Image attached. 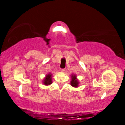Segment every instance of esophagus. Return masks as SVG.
<instances>
[{"label": "esophagus", "mask_w": 125, "mask_h": 125, "mask_svg": "<svg viewBox=\"0 0 125 125\" xmlns=\"http://www.w3.org/2000/svg\"><path fill=\"white\" fill-rule=\"evenodd\" d=\"M61 72H64V71H65V69H61Z\"/></svg>", "instance_id": "esophagus-1"}]
</instances>
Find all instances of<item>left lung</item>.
I'll return each mask as SVG.
<instances>
[{"mask_svg": "<svg viewBox=\"0 0 125 125\" xmlns=\"http://www.w3.org/2000/svg\"><path fill=\"white\" fill-rule=\"evenodd\" d=\"M72 77V80L71 81V85L73 87L76 88L78 87V84H79V82H78V80L77 79V77L75 74H72L71 76Z\"/></svg>", "mask_w": 125, "mask_h": 125, "instance_id": "obj_1", "label": "left lung"}]
</instances>
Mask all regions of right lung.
<instances>
[{"instance_id": "1", "label": "right lung", "mask_w": 125, "mask_h": 125, "mask_svg": "<svg viewBox=\"0 0 125 125\" xmlns=\"http://www.w3.org/2000/svg\"><path fill=\"white\" fill-rule=\"evenodd\" d=\"M52 83V74L50 73L46 75L45 77L43 80V83L45 85H49Z\"/></svg>"}]
</instances>
